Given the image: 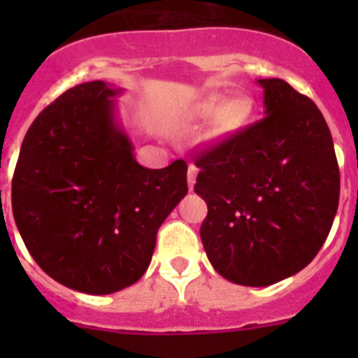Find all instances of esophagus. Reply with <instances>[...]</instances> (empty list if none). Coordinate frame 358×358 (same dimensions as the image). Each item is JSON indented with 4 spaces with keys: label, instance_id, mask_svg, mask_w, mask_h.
<instances>
[{
    "label": "esophagus",
    "instance_id": "34e87169",
    "mask_svg": "<svg viewBox=\"0 0 358 358\" xmlns=\"http://www.w3.org/2000/svg\"><path fill=\"white\" fill-rule=\"evenodd\" d=\"M197 172H199L197 166H195V164H189V169H188V188L189 189H194L195 179H197Z\"/></svg>",
    "mask_w": 358,
    "mask_h": 358
}]
</instances>
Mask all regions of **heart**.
Instances as JSON below:
<instances>
[{
	"mask_svg": "<svg viewBox=\"0 0 358 358\" xmlns=\"http://www.w3.org/2000/svg\"><path fill=\"white\" fill-rule=\"evenodd\" d=\"M252 109H255L252 100L248 96H235L226 100L222 94H215V96H210L201 103L199 113L204 118L217 116V120H215L217 132L231 134V132L242 129L249 122Z\"/></svg>",
	"mask_w": 358,
	"mask_h": 358,
	"instance_id": "1",
	"label": "heart"
}]
</instances>
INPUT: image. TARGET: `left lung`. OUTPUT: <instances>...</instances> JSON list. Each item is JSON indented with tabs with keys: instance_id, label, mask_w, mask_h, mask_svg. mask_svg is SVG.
<instances>
[{
	"instance_id": "8db88e82",
	"label": "left lung",
	"mask_w": 358,
	"mask_h": 358,
	"mask_svg": "<svg viewBox=\"0 0 358 358\" xmlns=\"http://www.w3.org/2000/svg\"><path fill=\"white\" fill-rule=\"evenodd\" d=\"M265 116L195 156L208 204L201 240L220 276L267 287L299 273L327 240L341 177L324 116L281 78H260Z\"/></svg>"
}]
</instances>
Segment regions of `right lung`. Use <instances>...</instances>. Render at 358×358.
<instances>
[{
  "label": "right lung",
  "mask_w": 358,
  "mask_h": 358,
  "mask_svg": "<svg viewBox=\"0 0 358 358\" xmlns=\"http://www.w3.org/2000/svg\"><path fill=\"white\" fill-rule=\"evenodd\" d=\"M118 87L78 84L24 136L12 179L21 238L44 273L85 294H113L145 274L164 218L188 194L186 161L150 170L118 127Z\"/></svg>",
  "instance_id": "add662e5"
}]
</instances>
